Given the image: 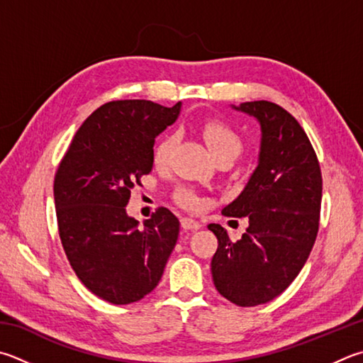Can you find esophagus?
<instances>
[{
    "instance_id": "1",
    "label": "esophagus",
    "mask_w": 363,
    "mask_h": 363,
    "mask_svg": "<svg viewBox=\"0 0 363 363\" xmlns=\"http://www.w3.org/2000/svg\"><path fill=\"white\" fill-rule=\"evenodd\" d=\"M181 227L184 230H190V232H195V230H200L201 228V223L199 220L189 219V217H182V219H181Z\"/></svg>"
}]
</instances>
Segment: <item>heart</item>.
Here are the masks:
<instances>
[{
	"instance_id": "1",
	"label": "heart",
	"mask_w": 363,
	"mask_h": 363,
	"mask_svg": "<svg viewBox=\"0 0 363 363\" xmlns=\"http://www.w3.org/2000/svg\"><path fill=\"white\" fill-rule=\"evenodd\" d=\"M201 133L214 157L220 154H233L236 157L240 155L242 149L241 138L230 125L219 121H209L203 125ZM174 146L176 135H167L162 138L154 149V162L157 167H167ZM177 200L187 208L199 206V199L192 192H189V190H181L177 194Z\"/></svg>"
}]
</instances>
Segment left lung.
<instances>
[{"label":"left lung","instance_id":"left-lung-1","mask_svg":"<svg viewBox=\"0 0 363 363\" xmlns=\"http://www.w3.org/2000/svg\"><path fill=\"white\" fill-rule=\"evenodd\" d=\"M232 108L259 122L260 150L245 189L222 209L247 217L246 233L233 242L219 223L208 225L219 241L211 273L222 296L257 306L284 292L308 260L319 230L322 176L305 130L286 109L263 100Z\"/></svg>","mask_w":363,"mask_h":363}]
</instances>
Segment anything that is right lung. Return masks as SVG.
<instances>
[{"label": "right lung", "instance_id": "1", "mask_svg": "<svg viewBox=\"0 0 363 363\" xmlns=\"http://www.w3.org/2000/svg\"><path fill=\"white\" fill-rule=\"evenodd\" d=\"M181 101L147 100L98 108L71 141L57 169L54 199L60 240L82 284L113 305L150 294L179 236V220L159 208L140 227L127 214L130 194L154 164V143L173 125Z\"/></svg>", "mask_w": 363, "mask_h": 363}]
</instances>
